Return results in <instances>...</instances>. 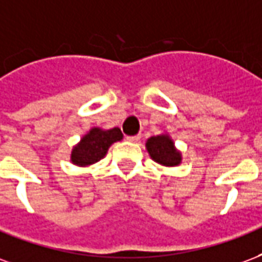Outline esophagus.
Instances as JSON below:
<instances>
[{
  "instance_id": "34e87169",
  "label": "esophagus",
  "mask_w": 262,
  "mask_h": 262,
  "mask_svg": "<svg viewBox=\"0 0 262 262\" xmlns=\"http://www.w3.org/2000/svg\"><path fill=\"white\" fill-rule=\"evenodd\" d=\"M139 139H141V135H133V137H127V141H129V142H138Z\"/></svg>"
}]
</instances>
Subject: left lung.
Wrapping results in <instances>:
<instances>
[{
	"label": "left lung",
	"instance_id": "obj_1",
	"mask_svg": "<svg viewBox=\"0 0 262 262\" xmlns=\"http://www.w3.org/2000/svg\"><path fill=\"white\" fill-rule=\"evenodd\" d=\"M146 149L152 159L163 166H179L181 163V154L176 149L173 139L167 134L150 137L146 141Z\"/></svg>",
	"mask_w": 262,
	"mask_h": 262
}]
</instances>
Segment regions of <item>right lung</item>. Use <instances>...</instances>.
<instances>
[{
	"label": "right lung",
	"mask_w": 262,
	"mask_h": 262,
	"mask_svg": "<svg viewBox=\"0 0 262 262\" xmlns=\"http://www.w3.org/2000/svg\"><path fill=\"white\" fill-rule=\"evenodd\" d=\"M123 134L120 128L102 129L99 127L92 128L86 135H83L79 144L74 146L71 152V162L76 166H89L103 159L107 154L108 148L114 142L121 141Z\"/></svg>",
	"instance_id": "add662e5"
}]
</instances>
